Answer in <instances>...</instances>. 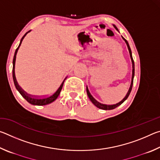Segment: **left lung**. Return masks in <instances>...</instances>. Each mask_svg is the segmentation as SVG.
Segmentation results:
<instances>
[{"label":"left lung","instance_id":"obj_1","mask_svg":"<svg viewBox=\"0 0 160 160\" xmlns=\"http://www.w3.org/2000/svg\"><path fill=\"white\" fill-rule=\"evenodd\" d=\"M113 27H114V28H115V29H116V30L118 31V29H117V28H116V27L114 25H113ZM121 37H122V36H121ZM122 38H123V39L124 40V41H125L126 44V45H127V47H128V51H129V53H130V56H131V61H132V79H131V86H130V88H129V90H128V92H127V94H126V97H124V98H123L122 100H121V102H119L118 103H117V104H113V105L104 104H102V103H100V102H97V100H96L95 99H94L92 96V94H90V91H89V90H88V86H87V88H86V90H87V94H88L89 99H90V101L93 103V104L95 105V106H96L97 108H99V109H104V110H111V109H115V108H116L117 107H118L119 105H121V104H122V103H123L124 101H125V100H126V99H127V98H128V97L129 94H130V93H131V90H132V83H133V78H134V75H135V65H134V61H133V59H132V52H131V48H130V46H129V44H128V42H127L126 40L125 39H124V38H123V37H122Z\"/></svg>","mask_w":160,"mask_h":160}]
</instances>
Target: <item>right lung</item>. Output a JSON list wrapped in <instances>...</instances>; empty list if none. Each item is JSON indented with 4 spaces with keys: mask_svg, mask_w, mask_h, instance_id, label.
I'll return each mask as SVG.
<instances>
[{
    "mask_svg": "<svg viewBox=\"0 0 160 160\" xmlns=\"http://www.w3.org/2000/svg\"><path fill=\"white\" fill-rule=\"evenodd\" d=\"M30 32V31L27 32V33L22 37V38L21 40H20V44H19L18 47L17 48V49H16L15 52L14 58H13V61H12V64H13V66H12V78H13V81H14V84H15V86L16 89H17L18 91L20 93L21 95L24 98H25L27 100V101H28L29 103H30L31 104L37 105V106H43V105L50 104V103L53 102V101H55V100L57 99V97H58L59 94H60L61 91L62 90V88H63L64 81L66 80L67 78H65L64 80L63 81V82L61 83V85L59 86V88L55 92H54L53 93L51 94V95H49V96L44 97H42V98H38V97H32L31 95H29V94H27L24 91L20 86H19L17 80H16L15 74V60H16V55H17L18 51L19 49V48H20V45L22 44V42L23 39L25 38V37L26 36L27 34H28V32Z\"/></svg>",
    "mask_w": 160,
    "mask_h": 160,
    "instance_id": "1",
    "label": "right lung"
}]
</instances>
